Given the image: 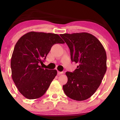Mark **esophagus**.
Returning a JSON list of instances; mask_svg holds the SVG:
<instances>
[{
  "label": "esophagus",
  "mask_w": 120,
  "mask_h": 120,
  "mask_svg": "<svg viewBox=\"0 0 120 120\" xmlns=\"http://www.w3.org/2000/svg\"><path fill=\"white\" fill-rule=\"evenodd\" d=\"M62 74H63V71H57V74L58 75H61Z\"/></svg>",
  "instance_id": "obj_1"
}]
</instances>
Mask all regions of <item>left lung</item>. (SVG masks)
Wrapping results in <instances>:
<instances>
[{
	"mask_svg": "<svg viewBox=\"0 0 120 120\" xmlns=\"http://www.w3.org/2000/svg\"><path fill=\"white\" fill-rule=\"evenodd\" d=\"M71 52V61L78 64L73 72L67 71L63 85L66 95L77 101L89 99L95 93L107 71V55L95 37L87 33L60 34Z\"/></svg>",
	"mask_w": 120,
	"mask_h": 120,
	"instance_id": "obj_1",
	"label": "left lung"
}]
</instances>
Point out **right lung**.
<instances>
[{
  "instance_id": "add662e5",
  "label": "right lung",
  "mask_w": 120,
  "mask_h": 120,
  "mask_svg": "<svg viewBox=\"0 0 120 120\" xmlns=\"http://www.w3.org/2000/svg\"><path fill=\"white\" fill-rule=\"evenodd\" d=\"M56 43H64L57 34L35 31L25 34L16 43L11 61L12 78L26 98L42 96L55 77L56 70L44 69L40 64Z\"/></svg>"
}]
</instances>
